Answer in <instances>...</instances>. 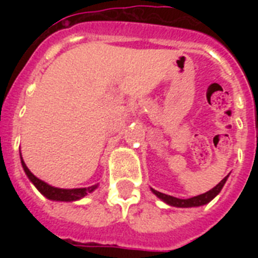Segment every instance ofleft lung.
Segmentation results:
<instances>
[{
    "mask_svg": "<svg viewBox=\"0 0 258 258\" xmlns=\"http://www.w3.org/2000/svg\"><path fill=\"white\" fill-rule=\"evenodd\" d=\"M226 179H228V176H225L224 179L221 180L216 187H213L212 190H209L208 192L201 194V196L192 197V198H187V200H180V198H175V197L167 196V194L157 191V190H154V188H153V192L158 197V198H161L162 201H165L166 204L171 205V206H176V208H192V206H202V205L210 202V201H212L213 198H214V197L221 191V188L224 187Z\"/></svg>",
    "mask_w": 258,
    "mask_h": 258,
    "instance_id": "left-lung-1",
    "label": "left lung"
}]
</instances>
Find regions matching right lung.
<instances>
[{
    "mask_svg": "<svg viewBox=\"0 0 258 258\" xmlns=\"http://www.w3.org/2000/svg\"><path fill=\"white\" fill-rule=\"evenodd\" d=\"M22 167H24V171L28 175V178L30 179V182L37 187V190L41 192L42 196L49 198V200L53 201H76L83 198L84 196H87L88 192H92L95 188L97 187V184L95 186H91V187H84V188H57L50 186V184L45 183L44 180L38 179L37 176H34L32 172L29 171V169L26 167L25 162L22 161L21 158Z\"/></svg>",
    "mask_w": 258,
    "mask_h": 258,
    "instance_id": "right-lung-1",
    "label": "right lung"
}]
</instances>
